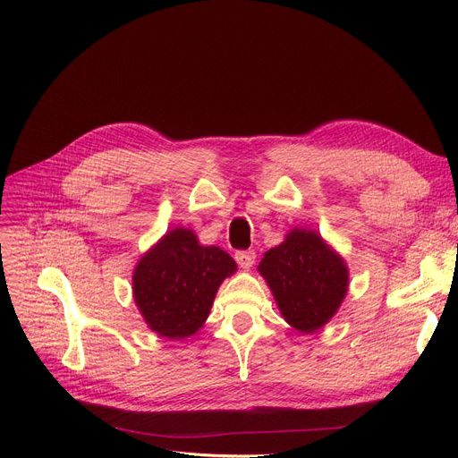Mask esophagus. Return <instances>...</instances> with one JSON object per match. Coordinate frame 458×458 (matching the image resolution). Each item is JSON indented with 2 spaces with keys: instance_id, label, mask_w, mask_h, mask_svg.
<instances>
[{
  "instance_id": "1",
  "label": "esophagus",
  "mask_w": 458,
  "mask_h": 458,
  "mask_svg": "<svg viewBox=\"0 0 458 458\" xmlns=\"http://www.w3.org/2000/svg\"><path fill=\"white\" fill-rule=\"evenodd\" d=\"M254 259H256V252L254 250H237L235 252V261L243 269H250L254 266Z\"/></svg>"
}]
</instances>
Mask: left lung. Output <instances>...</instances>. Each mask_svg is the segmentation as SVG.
Wrapping results in <instances>:
<instances>
[{
    "label": "left lung",
    "mask_w": 458,
    "mask_h": 458,
    "mask_svg": "<svg viewBox=\"0 0 458 458\" xmlns=\"http://www.w3.org/2000/svg\"><path fill=\"white\" fill-rule=\"evenodd\" d=\"M258 271L269 284L284 319L306 334L332 319L349 287L344 258L314 230H292L284 243L263 254Z\"/></svg>",
    "instance_id": "left-lung-1"
}]
</instances>
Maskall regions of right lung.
<instances>
[{"instance_id":"right-lung-1","label":"right lung","mask_w":458,"mask_h":458,"mask_svg":"<svg viewBox=\"0 0 458 458\" xmlns=\"http://www.w3.org/2000/svg\"><path fill=\"white\" fill-rule=\"evenodd\" d=\"M235 269L228 252L200 245L189 228H174L139 259L133 299L150 330L182 340L204 325L216 290Z\"/></svg>"}]
</instances>
